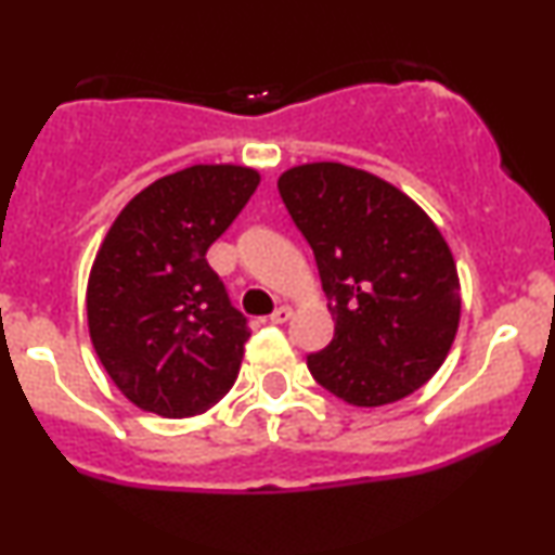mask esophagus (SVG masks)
I'll return each instance as SVG.
<instances>
[{"label": "esophagus", "instance_id": "34e87169", "mask_svg": "<svg viewBox=\"0 0 555 555\" xmlns=\"http://www.w3.org/2000/svg\"><path fill=\"white\" fill-rule=\"evenodd\" d=\"M292 318V308L289 305H282V308H276L271 313V323H286Z\"/></svg>", "mask_w": 555, "mask_h": 555}]
</instances>
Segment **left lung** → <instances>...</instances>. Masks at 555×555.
<instances>
[{"mask_svg": "<svg viewBox=\"0 0 555 555\" xmlns=\"http://www.w3.org/2000/svg\"><path fill=\"white\" fill-rule=\"evenodd\" d=\"M279 195L313 247L334 339L308 354L313 378L354 406L410 397L443 365L462 295L430 216L380 177L336 162L279 177Z\"/></svg>", "mask_w": 555, "mask_h": 555, "instance_id": "8db88e82", "label": "left lung"}]
</instances>
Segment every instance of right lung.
Returning a JSON list of instances; mask_svg holds the SVG:
<instances>
[{"instance_id": "add662e5", "label": "right lung", "mask_w": 555, "mask_h": 555, "mask_svg": "<svg viewBox=\"0 0 555 555\" xmlns=\"http://www.w3.org/2000/svg\"><path fill=\"white\" fill-rule=\"evenodd\" d=\"M256 169L195 164L162 177L114 219L88 279V331L132 404L162 417L214 406L240 373L247 318L206 253L250 201Z\"/></svg>"}]
</instances>
